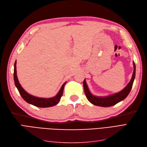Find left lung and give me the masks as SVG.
<instances>
[{"mask_svg":"<svg viewBox=\"0 0 147 147\" xmlns=\"http://www.w3.org/2000/svg\"><path fill=\"white\" fill-rule=\"evenodd\" d=\"M133 65H134V71H133L132 76L130 82L124 88V89L118 92L115 93V94L109 95L107 96H96L93 95L89 90L88 84H86V80L84 79L83 81V88L85 95L88 100L90 101L91 104L94 105L103 107H107L113 106L117 104L118 102L123 100L129 94L132 87L133 82L134 81L136 76V64L133 61Z\"/></svg>","mask_w":147,"mask_h":147,"instance_id":"8db88e82","label":"left lung"}]
</instances>
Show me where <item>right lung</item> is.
Wrapping results in <instances>:
<instances>
[{
  "mask_svg": "<svg viewBox=\"0 0 147 147\" xmlns=\"http://www.w3.org/2000/svg\"><path fill=\"white\" fill-rule=\"evenodd\" d=\"M14 81L15 86L18 90L20 95L26 102H27L30 104L36 106L37 107L42 108L50 107L54 106L58 103L61 99V97L63 96L64 85L66 83V82H65L62 85L60 90L55 96L50 97V98H43V97H38L31 95L24 90L20 84L16 74V60L14 65Z\"/></svg>",
  "mask_w": 147,
  "mask_h": 147,
  "instance_id": "add662e5",
  "label": "right lung"
}]
</instances>
